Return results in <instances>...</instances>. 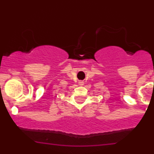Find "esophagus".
<instances>
[{"label":"esophagus","instance_id":"obj_1","mask_svg":"<svg viewBox=\"0 0 154 154\" xmlns=\"http://www.w3.org/2000/svg\"><path fill=\"white\" fill-rule=\"evenodd\" d=\"M79 85H83V84H84V82H83L80 81L79 82Z\"/></svg>","mask_w":154,"mask_h":154}]
</instances>
